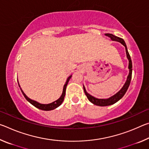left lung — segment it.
Returning <instances> with one entry per match:
<instances>
[{
	"label": "left lung",
	"instance_id": "left-lung-1",
	"mask_svg": "<svg viewBox=\"0 0 149 149\" xmlns=\"http://www.w3.org/2000/svg\"><path fill=\"white\" fill-rule=\"evenodd\" d=\"M105 35H107V36H108L109 37H110V39L113 40V41H119L123 45V46L125 47L126 54H127V57L128 58V60H129L130 74H129V75H128L127 81H126L125 84H124V85H123V87L122 88V89H121L119 92H118L116 94L107 99H97V98L93 97V96L89 95V93L86 91L85 88L84 86V92L85 93V95L87 96V99H89V101L91 102H92L93 104L97 105V106H100V107H105V106L112 105L113 104H114V103H116V102H118L120 99H122V98L123 97V95L125 94V93H126V91H127L128 87H129V86H130L131 79H132V60H131L130 55L129 54V52H128V50L127 49V47H126L125 41H123V39L120 38V37H118L117 36H115V35H112V34L107 33V34H105Z\"/></svg>",
	"mask_w": 149,
	"mask_h": 149
}]
</instances>
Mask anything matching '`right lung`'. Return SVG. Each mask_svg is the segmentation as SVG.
Masks as SVG:
<instances>
[{
    "label": "right lung",
    "mask_w": 149,
    "mask_h": 149,
    "mask_svg": "<svg viewBox=\"0 0 149 149\" xmlns=\"http://www.w3.org/2000/svg\"><path fill=\"white\" fill-rule=\"evenodd\" d=\"M71 77H72V75H70V76L68 77V78L67 79L66 82H65V85H64V89H63V92H62V94L61 95V97H60L58 99L56 100V101H54V102H52V103H50V104H40V103L37 102V101H35V100H33L31 99H30L29 98L27 97V96L26 95V94H25L23 91L22 90L21 88H20V89H21V91L22 93V94L24 95V96L25 97V98H26L27 101L29 102L32 105H33L34 107H35L37 108H39V109L42 110H52L55 109V108H56L57 107H58L59 106L62 104V102L64 101V99L65 94V89H66L69 80L70 79ZM18 85H19V83H18ZM19 87H20L19 85Z\"/></svg>",
    "instance_id": "1"
}]
</instances>
